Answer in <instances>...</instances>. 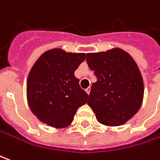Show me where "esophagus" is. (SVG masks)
I'll list each match as a JSON object with an SVG mask.
<instances>
[{
  "label": "esophagus",
  "mask_w": 160,
  "mask_h": 160,
  "mask_svg": "<svg viewBox=\"0 0 160 160\" xmlns=\"http://www.w3.org/2000/svg\"><path fill=\"white\" fill-rule=\"evenodd\" d=\"M86 92L89 94V93H90V88H89V87L88 88H86Z\"/></svg>",
  "instance_id": "obj_1"
}]
</instances>
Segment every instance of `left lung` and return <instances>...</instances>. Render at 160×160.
<instances>
[{"instance_id":"obj_1","label":"left lung","mask_w":160,"mask_h":160,"mask_svg":"<svg viewBox=\"0 0 160 160\" xmlns=\"http://www.w3.org/2000/svg\"><path fill=\"white\" fill-rule=\"evenodd\" d=\"M87 63L97 79L88 104L98 122L109 126L125 123L138 111L144 95L143 79L134 59L116 48L88 53Z\"/></svg>"}]
</instances>
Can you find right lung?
I'll return each mask as SVG.
<instances>
[{
	"label": "right lung",
	"instance_id": "1",
	"mask_svg": "<svg viewBox=\"0 0 160 160\" xmlns=\"http://www.w3.org/2000/svg\"><path fill=\"white\" fill-rule=\"evenodd\" d=\"M85 53L52 49L44 52L30 70L27 97L31 111L41 122L55 128L67 127L88 94L80 88L74 72Z\"/></svg>",
	"mask_w": 160,
	"mask_h": 160
}]
</instances>
